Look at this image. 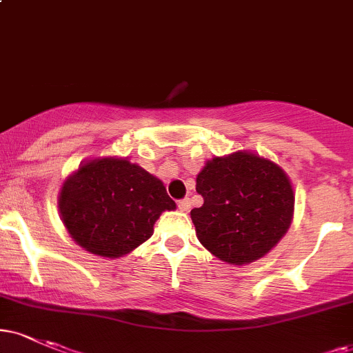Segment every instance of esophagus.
<instances>
[{
  "mask_svg": "<svg viewBox=\"0 0 353 353\" xmlns=\"http://www.w3.org/2000/svg\"><path fill=\"white\" fill-rule=\"evenodd\" d=\"M177 208H179V210H182V212H189V210H190V201H189V197H185V199L177 201Z\"/></svg>",
  "mask_w": 353,
  "mask_h": 353,
  "instance_id": "34e87169",
  "label": "esophagus"
}]
</instances>
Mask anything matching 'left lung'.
<instances>
[{"instance_id":"8db88e82","label":"left lung","mask_w":353,"mask_h":353,"mask_svg":"<svg viewBox=\"0 0 353 353\" xmlns=\"http://www.w3.org/2000/svg\"><path fill=\"white\" fill-rule=\"evenodd\" d=\"M204 204L190 210L197 239L234 265L264 257L294 212V190L279 165L250 152L214 157L197 176Z\"/></svg>"}]
</instances>
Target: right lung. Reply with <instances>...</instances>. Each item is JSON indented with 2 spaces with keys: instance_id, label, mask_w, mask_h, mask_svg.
Wrapping results in <instances>:
<instances>
[{
  "instance_id": "right-lung-1",
  "label": "right lung",
  "mask_w": 353,
  "mask_h": 353,
  "mask_svg": "<svg viewBox=\"0 0 353 353\" xmlns=\"http://www.w3.org/2000/svg\"><path fill=\"white\" fill-rule=\"evenodd\" d=\"M176 209L159 179L128 159H94L63 184L59 210L81 247L103 257L131 252L152 236L154 222Z\"/></svg>"
}]
</instances>
